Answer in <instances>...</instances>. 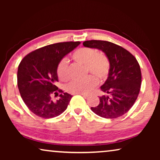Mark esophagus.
Returning a JSON list of instances; mask_svg holds the SVG:
<instances>
[{"label": "esophagus", "mask_w": 160, "mask_h": 160, "mask_svg": "<svg viewBox=\"0 0 160 160\" xmlns=\"http://www.w3.org/2000/svg\"><path fill=\"white\" fill-rule=\"evenodd\" d=\"M78 95H82L83 97L84 98H88V95H87V94H83V93H79L78 94Z\"/></svg>", "instance_id": "1"}]
</instances>
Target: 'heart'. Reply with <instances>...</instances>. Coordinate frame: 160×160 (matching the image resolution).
I'll use <instances>...</instances> for the list:
<instances>
[{
  "mask_svg": "<svg viewBox=\"0 0 160 160\" xmlns=\"http://www.w3.org/2000/svg\"><path fill=\"white\" fill-rule=\"evenodd\" d=\"M72 58L76 62L84 64L86 71L89 75L84 79L73 81L68 86V91L73 94H87L98 84V79L100 82L106 80L110 71V61L106 54L102 52H96L93 49L82 47L76 49L72 54ZM68 63L65 59L59 62L58 66V75L60 80L68 81Z\"/></svg>",
  "mask_w": 160,
  "mask_h": 160,
  "instance_id": "heart-1",
  "label": "heart"
}]
</instances>
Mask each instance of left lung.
<instances>
[{
  "label": "left lung",
  "mask_w": 160,
  "mask_h": 160,
  "mask_svg": "<svg viewBox=\"0 0 160 160\" xmlns=\"http://www.w3.org/2000/svg\"><path fill=\"white\" fill-rule=\"evenodd\" d=\"M83 45L101 50L110 61L108 77L100 87L106 95L99 98V105L92 107V111L106 119L122 117L132 108L138 96L141 85L138 62L128 50L109 41H86Z\"/></svg>",
  "instance_id": "8db88e82"
}]
</instances>
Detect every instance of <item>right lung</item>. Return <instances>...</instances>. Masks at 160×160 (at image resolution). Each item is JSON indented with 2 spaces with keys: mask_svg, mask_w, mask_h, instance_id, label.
Wrapping results in <instances>:
<instances>
[{
  "mask_svg": "<svg viewBox=\"0 0 160 160\" xmlns=\"http://www.w3.org/2000/svg\"><path fill=\"white\" fill-rule=\"evenodd\" d=\"M80 44L79 41L53 43L27 54L19 63L17 86L29 110L44 119L60 115L66 110L72 95L58 89V66L61 60ZM59 95L54 101L51 97Z\"/></svg>",
  "mask_w": 160,
  "mask_h": 160,
  "instance_id": "right-lung-1",
  "label": "right lung"
}]
</instances>
